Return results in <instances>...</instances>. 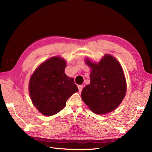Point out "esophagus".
Listing matches in <instances>:
<instances>
[{
	"mask_svg": "<svg viewBox=\"0 0 152 152\" xmlns=\"http://www.w3.org/2000/svg\"><path fill=\"white\" fill-rule=\"evenodd\" d=\"M78 88H79V93H81V91H82V89H83V86H82V85H79V86H78Z\"/></svg>",
	"mask_w": 152,
	"mask_h": 152,
	"instance_id": "obj_1",
	"label": "esophagus"
}]
</instances>
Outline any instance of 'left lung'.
<instances>
[{"mask_svg":"<svg viewBox=\"0 0 152 152\" xmlns=\"http://www.w3.org/2000/svg\"><path fill=\"white\" fill-rule=\"evenodd\" d=\"M92 72L91 82L82 91V99L91 111L104 114L117 108L126 93V82L117 59L105 55L99 63L86 61Z\"/></svg>","mask_w":152,"mask_h":152,"instance_id":"1","label":"left lung"}]
</instances>
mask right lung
<instances>
[{
    "instance_id": "obj_1",
    "label": "right lung",
    "mask_w": 152,
    "mask_h": 152,
    "mask_svg": "<svg viewBox=\"0 0 152 152\" xmlns=\"http://www.w3.org/2000/svg\"><path fill=\"white\" fill-rule=\"evenodd\" d=\"M65 61L53 57L36 69L29 82L34 105L44 115L51 116L65 107L70 96L79 91L73 79L65 73Z\"/></svg>"
}]
</instances>
